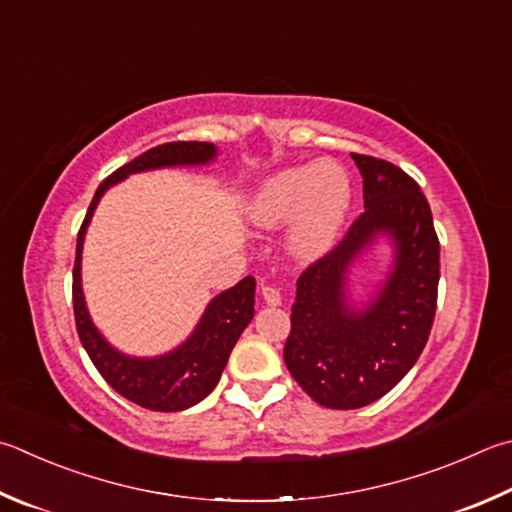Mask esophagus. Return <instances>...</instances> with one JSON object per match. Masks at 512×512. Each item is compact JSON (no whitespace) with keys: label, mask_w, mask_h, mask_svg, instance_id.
I'll use <instances>...</instances> for the list:
<instances>
[{"label":"esophagus","mask_w":512,"mask_h":512,"mask_svg":"<svg viewBox=\"0 0 512 512\" xmlns=\"http://www.w3.org/2000/svg\"><path fill=\"white\" fill-rule=\"evenodd\" d=\"M262 297H264V302H266L268 306H280V304H282L280 288H275V286H271V284H262Z\"/></svg>","instance_id":"obj_1"}]
</instances>
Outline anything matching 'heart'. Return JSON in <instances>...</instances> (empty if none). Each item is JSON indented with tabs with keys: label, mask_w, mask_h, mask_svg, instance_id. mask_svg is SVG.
I'll use <instances>...</instances> for the list:
<instances>
[{
	"label": "heart",
	"mask_w": 512,
	"mask_h": 512,
	"mask_svg": "<svg viewBox=\"0 0 512 512\" xmlns=\"http://www.w3.org/2000/svg\"><path fill=\"white\" fill-rule=\"evenodd\" d=\"M351 206V179L345 167L311 161L268 176L248 203V219L257 228L291 221L286 248L300 262H313L333 246Z\"/></svg>",
	"instance_id": "obj_1"
}]
</instances>
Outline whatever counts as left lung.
Listing matches in <instances>:
<instances>
[{
    "label": "left lung",
    "mask_w": 512,
    "mask_h": 512,
    "mask_svg": "<svg viewBox=\"0 0 512 512\" xmlns=\"http://www.w3.org/2000/svg\"><path fill=\"white\" fill-rule=\"evenodd\" d=\"M351 159L362 174L365 212L300 275L284 345L297 385L331 410H358L401 383L430 338L439 291V237L418 183L383 159ZM378 234L393 239L395 264L358 310L348 302L346 275Z\"/></svg>",
    "instance_id": "obj_1"
}]
</instances>
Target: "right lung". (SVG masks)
<instances>
[{
    "mask_svg": "<svg viewBox=\"0 0 512 512\" xmlns=\"http://www.w3.org/2000/svg\"><path fill=\"white\" fill-rule=\"evenodd\" d=\"M217 147L212 143L179 141L152 147L134 161L118 167L98 185L94 201L82 221L76 244V264H73V315L82 347L89 353L100 376L127 401L154 412H181L203 401L217 387L221 371L237 345L241 331L255 315V280L244 277L228 291L219 293L201 315L192 336L179 347L154 358H134L120 353L102 338V333L91 322L85 295H82V244H85L87 226L102 194L111 185L127 179L129 174L159 170L174 165H206L215 161Z\"/></svg>",
    "mask_w": 512,
    "mask_h": 512,
    "instance_id": "1",
    "label": "right lung"
}]
</instances>
